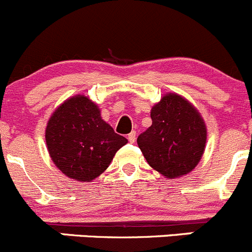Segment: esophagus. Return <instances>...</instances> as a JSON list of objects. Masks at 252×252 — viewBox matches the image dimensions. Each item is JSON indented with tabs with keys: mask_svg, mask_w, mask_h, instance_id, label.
<instances>
[{
	"mask_svg": "<svg viewBox=\"0 0 252 252\" xmlns=\"http://www.w3.org/2000/svg\"><path fill=\"white\" fill-rule=\"evenodd\" d=\"M127 138H128V141L131 142V143H134V142H136V131H132L131 133H128Z\"/></svg>",
	"mask_w": 252,
	"mask_h": 252,
	"instance_id": "obj_1",
	"label": "esophagus"
}]
</instances>
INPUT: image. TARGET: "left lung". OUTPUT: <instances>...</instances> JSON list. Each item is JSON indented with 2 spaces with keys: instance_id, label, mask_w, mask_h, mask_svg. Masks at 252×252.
Listing matches in <instances>:
<instances>
[{
  "instance_id": "1",
  "label": "left lung",
  "mask_w": 252,
  "mask_h": 252,
  "mask_svg": "<svg viewBox=\"0 0 252 252\" xmlns=\"http://www.w3.org/2000/svg\"><path fill=\"white\" fill-rule=\"evenodd\" d=\"M152 126L137 138L149 165L165 178H180L195 169L205 152L207 128L197 109L168 93L151 110Z\"/></svg>"
}]
</instances>
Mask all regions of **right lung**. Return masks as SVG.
<instances>
[{"label":"right lung","instance_id":"add662e5","mask_svg":"<svg viewBox=\"0 0 252 252\" xmlns=\"http://www.w3.org/2000/svg\"><path fill=\"white\" fill-rule=\"evenodd\" d=\"M45 139L55 165L82 183L103 174L116 152L127 143L101 119L98 105L84 95L67 99L54 111Z\"/></svg>","mask_w":252,"mask_h":252}]
</instances>
